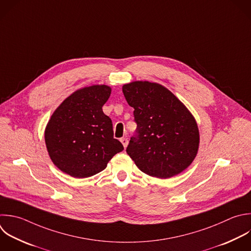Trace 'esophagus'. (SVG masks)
<instances>
[{"mask_svg": "<svg viewBox=\"0 0 251 251\" xmlns=\"http://www.w3.org/2000/svg\"><path fill=\"white\" fill-rule=\"evenodd\" d=\"M120 140H121V142L123 143L124 147H125V148H126V146H127V143H128V140H127V138H126V137H123V138H121Z\"/></svg>", "mask_w": 251, "mask_h": 251, "instance_id": "obj_1", "label": "esophagus"}]
</instances>
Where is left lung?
I'll use <instances>...</instances> for the list:
<instances>
[{"label": "left lung", "instance_id": "left-lung-1", "mask_svg": "<svg viewBox=\"0 0 251 251\" xmlns=\"http://www.w3.org/2000/svg\"><path fill=\"white\" fill-rule=\"evenodd\" d=\"M136 124L126 153L143 173L169 178L194 160L198 145L197 124L185 106L164 86L134 81L123 86Z\"/></svg>", "mask_w": 251, "mask_h": 251}]
</instances>
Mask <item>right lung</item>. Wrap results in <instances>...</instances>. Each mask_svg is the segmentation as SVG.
<instances>
[{"label":"right lung","mask_w":251,"mask_h":251,"mask_svg":"<svg viewBox=\"0 0 251 251\" xmlns=\"http://www.w3.org/2000/svg\"><path fill=\"white\" fill-rule=\"evenodd\" d=\"M111 95L107 85L75 91L52 115L45 142L53 163L66 174L88 177L103 171L123 144L114 138L112 120L102 107Z\"/></svg>","instance_id":"1"}]
</instances>
